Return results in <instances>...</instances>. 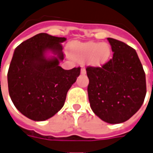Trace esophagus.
I'll return each instance as SVG.
<instances>
[{
    "label": "esophagus",
    "mask_w": 153,
    "mask_h": 153,
    "mask_svg": "<svg viewBox=\"0 0 153 153\" xmlns=\"http://www.w3.org/2000/svg\"><path fill=\"white\" fill-rule=\"evenodd\" d=\"M81 73L82 74V75H85L86 74V70L84 68H82L81 70Z\"/></svg>",
    "instance_id": "34e87169"
}]
</instances>
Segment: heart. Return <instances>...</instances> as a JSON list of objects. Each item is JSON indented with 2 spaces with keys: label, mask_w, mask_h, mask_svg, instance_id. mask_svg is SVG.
Wrapping results in <instances>:
<instances>
[{
  "label": "heart",
  "mask_w": 153,
  "mask_h": 153,
  "mask_svg": "<svg viewBox=\"0 0 153 153\" xmlns=\"http://www.w3.org/2000/svg\"><path fill=\"white\" fill-rule=\"evenodd\" d=\"M71 58L83 61L92 67H102L107 63L111 56V48L105 42H74L69 47Z\"/></svg>",
  "instance_id": "heart-1"
}]
</instances>
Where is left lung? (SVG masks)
<instances>
[{
	"label": "left lung",
	"mask_w": 153,
	"mask_h": 153,
	"mask_svg": "<svg viewBox=\"0 0 153 153\" xmlns=\"http://www.w3.org/2000/svg\"><path fill=\"white\" fill-rule=\"evenodd\" d=\"M113 58L102 67H87L88 96L94 113L111 124L127 121L137 112L146 95V78L135 49L108 38Z\"/></svg>",
	"instance_id": "1"
}]
</instances>
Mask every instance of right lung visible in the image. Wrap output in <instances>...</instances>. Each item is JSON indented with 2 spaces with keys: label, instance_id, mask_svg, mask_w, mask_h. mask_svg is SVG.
I'll return each mask as SVG.
<instances>
[{
  "label": "right lung",
  "instance_id": "obj_1",
  "mask_svg": "<svg viewBox=\"0 0 153 153\" xmlns=\"http://www.w3.org/2000/svg\"><path fill=\"white\" fill-rule=\"evenodd\" d=\"M66 38L40 33L22 42L13 52L8 87L13 105L34 121H44L61 110L81 68L64 70L62 42ZM49 52L53 55L48 56Z\"/></svg>",
  "mask_w": 153,
  "mask_h": 153
}]
</instances>
